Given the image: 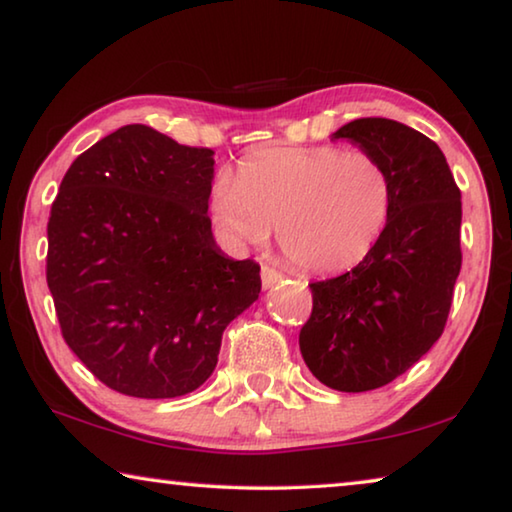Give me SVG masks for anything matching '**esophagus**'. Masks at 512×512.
<instances>
[{"mask_svg":"<svg viewBox=\"0 0 512 512\" xmlns=\"http://www.w3.org/2000/svg\"><path fill=\"white\" fill-rule=\"evenodd\" d=\"M282 282V273H277L271 266H262V287L273 289L275 284Z\"/></svg>","mask_w":512,"mask_h":512,"instance_id":"34e87169","label":"esophagus"}]
</instances>
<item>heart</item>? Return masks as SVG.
<instances>
[{
    "label": "heart",
    "mask_w": 512,
    "mask_h": 512,
    "mask_svg": "<svg viewBox=\"0 0 512 512\" xmlns=\"http://www.w3.org/2000/svg\"><path fill=\"white\" fill-rule=\"evenodd\" d=\"M210 207L232 244L277 239L293 264L341 273L366 259L393 212V180L370 153L311 146L255 155L237 183L214 180Z\"/></svg>",
    "instance_id": "b5f03b06"
}]
</instances>
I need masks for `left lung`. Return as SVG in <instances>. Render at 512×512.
Here are the masks:
<instances>
[{"label":"left lung","instance_id":"left-lung-1","mask_svg":"<svg viewBox=\"0 0 512 512\" xmlns=\"http://www.w3.org/2000/svg\"><path fill=\"white\" fill-rule=\"evenodd\" d=\"M336 140L384 164L393 212L361 264L309 284L300 352L320 384L363 393L400 377L443 334L461 273V192L438 144L400 121L354 119Z\"/></svg>","mask_w":512,"mask_h":512}]
</instances>
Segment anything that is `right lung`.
<instances>
[{
    "instance_id": "add662e5",
    "label": "right lung",
    "mask_w": 512,
    "mask_h": 512,
    "mask_svg": "<svg viewBox=\"0 0 512 512\" xmlns=\"http://www.w3.org/2000/svg\"><path fill=\"white\" fill-rule=\"evenodd\" d=\"M212 180L214 151L128 124L60 183L47 284L67 345L112 391H196L216 368L223 329L259 298V266L216 246Z\"/></svg>"
}]
</instances>
